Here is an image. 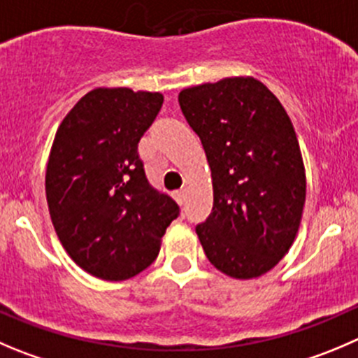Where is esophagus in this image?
Here are the masks:
<instances>
[{
  "label": "esophagus",
  "instance_id": "1",
  "mask_svg": "<svg viewBox=\"0 0 358 358\" xmlns=\"http://www.w3.org/2000/svg\"><path fill=\"white\" fill-rule=\"evenodd\" d=\"M173 199L179 203H185V189H177V192H173Z\"/></svg>",
  "mask_w": 358,
  "mask_h": 358
}]
</instances>
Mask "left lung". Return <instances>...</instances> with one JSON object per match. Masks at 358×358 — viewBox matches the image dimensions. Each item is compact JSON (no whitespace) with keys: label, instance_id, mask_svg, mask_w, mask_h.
I'll return each mask as SVG.
<instances>
[{"label":"left lung","instance_id":"left-lung-1","mask_svg":"<svg viewBox=\"0 0 358 358\" xmlns=\"http://www.w3.org/2000/svg\"><path fill=\"white\" fill-rule=\"evenodd\" d=\"M179 105L210 166L213 213L195 228L206 257L230 278H258L301 227L306 172L294 124L253 77L182 90Z\"/></svg>","mask_w":358,"mask_h":358}]
</instances>
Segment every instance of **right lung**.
I'll use <instances>...</instances> for the list:
<instances>
[{
  "label": "right lung",
  "instance_id": "obj_1",
  "mask_svg": "<svg viewBox=\"0 0 358 358\" xmlns=\"http://www.w3.org/2000/svg\"><path fill=\"white\" fill-rule=\"evenodd\" d=\"M162 105V93L96 87L56 131L45 173L50 220L71 260L94 278L122 281L148 268L179 216L138 158Z\"/></svg>",
  "mask_w": 358,
  "mask_h": 358
}]
</instances>
